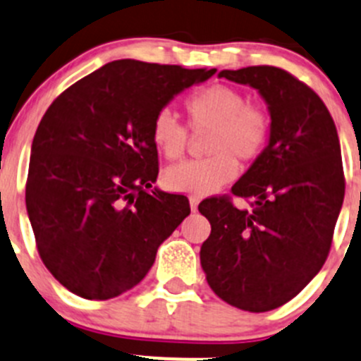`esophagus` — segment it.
Wrapping results in <instances>:
<instances>
[{
  "mask_svg": "<svg viewBox=\"0 0 361 361\" xmlns=\"http://www.w3.org/2000/svg\"><path fill=\"white\" fill-rule=\"evenodd\" d=\"M198 202H200V200H198L197 197H191V198H190V207H191V211H193V212H197Z\"/></svg>",
  "mask_w": 361,
  "mask_h": 361,
  "instance_id": "obj_1",
  "label": "esophagus"
}]
</instances>
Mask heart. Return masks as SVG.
<instances>
[{"mask_svg":"<svg viewBox=\"0 0 361 361\" xmlns=\"http://www.w3.org/2000/svg\"><path fill=\"white\" fill-rule=\"evenodd\" d=\"M193 131H209L200 161H188L164 171L168 190L190 195L214 193L238 173V161L252 163L266 149L271 133L269 115L260 106L248 104L241 90L214 83L200 88L184 102ZM154 145L166 159L186 154L190 133L168 109H161L150 127Z\"/></svg>","mask_w":361,"mask_h":361,"instance_id":"obj_1","label":"heart"}]
</instances>
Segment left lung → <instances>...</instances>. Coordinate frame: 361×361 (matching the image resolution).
<instances>
[{
    "label": "left lung",
    "mask_w": 361,
    "mask_h": 361,
    "mask_svg": "<svg viewBox=\"0 0 361 361\" xmlns=\"http://www.w3.org/2000/svg\"><path fill=\"white\" fill-rule=\"evenodd\" d=\"M257 88L271 113L269 143L228 195L200 202L211 223L200 262L211 289L232 307L267 312L307 287L328 259L345 191L341 143L310 87L271 65L221 71Z\"/></svg>",
    "instance_id": "left-lung-1"
}]
</instances>
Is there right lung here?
I'll list each match as a JSON object with an SVG mask.
<instances>
[{
    "label": "right lung",
    "instance_id": "1",
    "mask_svg": "<svg viewBox=\"0 0 361 361\" xmlns=\"http://www.w3.org/2000/svg\"><path fill=\"white\" fill-rule=\"evenodd\" d=\"M216 68L116 60L61 92L37 127L26 209L44 266L85 300L138 286L157 248L191 212L184 195L154 190L152 120Z\"/></svg>",
    "mask_w": 361,
    "mask_h": 361
}]
</instances>
